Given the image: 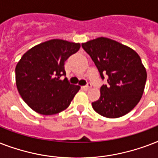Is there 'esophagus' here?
Listing matches in <instances>:
<instances>
[{
    "instance_id": "34e87169",
    "label": "esophagus",
    "mask_w": 158,
    "mask_h": 158,
    "mask_svg": "<svg viewBox=\"0 0 158 158\" xmlns=\"http://www.w3.org/2000/svg\"><path fill=\"white\" fill-rule=\"evenodd\" d=\"M91 87H92V84H90V83H89V84H87V85H85V86L82 87V89H84V90H89V89H90Z\"/></svg>"
}]
</instances>
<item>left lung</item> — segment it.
Returning a JSON list of instances; mask_svg holds the SVG:
<instances>
[{"mask_svg":"<svg viewBox=\"0 0 158 158\" xmlns=\"http://www.w3.org/2000/svg\"><path fill=\"white\" fill-rule=\"evenodd\" d=\"M82 47L96 64L107 85L100 89V98L92 102L94 110L106 118L126 115L139 103L143 94L147 72L140 56L132 48L107 38H98Z\"/></svg>","mask_w":158,"mask_h":158,"instance_id":"8db88e82","label":"left lung"}]
</instances>
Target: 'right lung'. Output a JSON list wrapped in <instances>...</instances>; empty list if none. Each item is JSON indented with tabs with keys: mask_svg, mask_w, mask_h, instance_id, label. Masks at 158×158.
I'll return each mask as SVG.
<instances>
[{
	"mask_svg": "<svg viewBox=\"0 0 158 158\" xmlns=\"http://www.w3.org/2000/svg\"><path fill=\"white\" fill-rule=\"evenodd\" d=\"M80 48V43L52 39L27 51L15 67L19 94L31 109L42 115L65 110L80 87L69 84L64 61Z\"/></svg>",
	"mask_w": 158,
	"mask_h": 158,
	"instance_id": "1",
	"label": "right lung"
}]
</instances>
